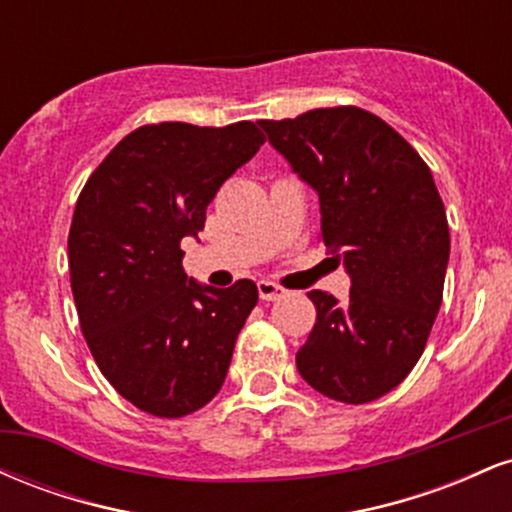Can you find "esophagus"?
I'll return each mask as SVG.
<instances>
[{
    "label": "esophagus",
    "instance_id": "1",
    "mask_svg": "<svg viewBox=\"0 0 512 512\" xmlns=\"http://www.w3.org/2000/svg\"><path fill=\"white\" fill-rule=\"evenodd\" d=\"M257 291H260L262 301H279V298L286 296L284 286L274 284V281H269V279H262L260 284H257Z\"/></svg>",
    "mask_w": 512,
    "mask_h": 512
}]
</instances>
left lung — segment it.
Wrapping results in <instances>:
<instances>
[{"label": "left lung", "mask_w": 512, "mask_h": 512, "mask_svg": "<svg viewBox=\"0 0 512 512\" xmlns=\"http://www.w3.org/2000/svg\"><path fill=\"white\" fill-rule=\"evenodd\" d=\"M260 125L317 192L322 243L351 276L344 303L308 293L317 320L298 373L337 402H373L411 373L436 322L450 257L443 199L424 158L368 110L317 108Z\"/></svg>", "instance_id": "1"}]
</instances>
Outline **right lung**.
Masks as SVG:
<instances>
[{"instance_id": "obj_1", "label": "right lung", "mask_w": 512, "mask_h": 512, "mask_svg": "<svg viewBox=\"0 0 512 512\" xmlns=\"http://www.w3.org/2000/svg\"><path fill=\"white\" fill-rule=\"evenodd\" d=\"M262 144L248 120L144 125L103 158L76 199L67 248L81 332L108 383L146 414H192L226 380L257 286L187 279L180 243L197 238L219 187Z\"/></svg>"}]
</instances>
